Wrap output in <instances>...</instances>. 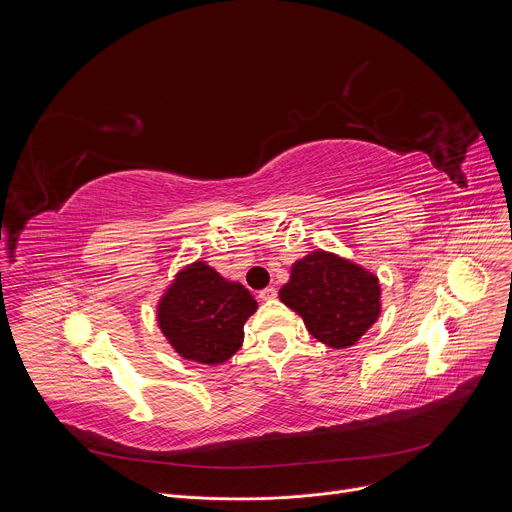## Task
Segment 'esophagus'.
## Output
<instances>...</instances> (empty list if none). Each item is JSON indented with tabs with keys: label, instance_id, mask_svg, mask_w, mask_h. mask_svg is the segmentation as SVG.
<instances>
[{
	"label": "esophagus",
	"instance_id": "obj_1",
	"mask_svg": "<svg viewBox=\"0 0 512 512\" xmlns=\"http://www.w3.org/2000/svg\"><path fill=\"white\" fill-rule=\"evenodd\" d=\"M275 296H277V289H275V287H265V289L259 291V298H261L263 302H269V300H273Z\"/></svg>",
	"mask_w": 512,
	"mask_h": 512
}]
</instances>
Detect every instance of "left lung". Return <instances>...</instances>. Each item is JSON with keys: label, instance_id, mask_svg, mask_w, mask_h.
<instances>
[{"label": "left lung", "instance_id": "left-lung-1", "mask_svg": "<svg viewBox=\"0 0 512 512\" xmlns=\"http://www.w3.org/2000/svg\"><path fill=\"white\" fill-rule=\"evenodd\" d=\"M279 300L330 348L354 346L381 314L379 277L336 253L314 251L291 265Z\"/></svg>", "mask_w": 512, "mask_h": 512}]
</instances>
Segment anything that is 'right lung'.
Returning a JSON list of instances; mask_svg holds the SVG:
<instances>
[{
  "instance_id": "add662e5",
  "label": "right lung",
  "mask_w": 512,
  "mask_h": 512,
  "mask_svg": "<svg viewBox=\"0 0 512 512\" xmlns=\"http://www.w3.org/2000/svg\"><path fill=\"white\" fill-rule=\"evenodd\" d=\"M257 302L239 281H229L204 261H194L158 302V326L170 346L186 360L221 364L243 344V326Z\"/></svg>"
}]
</instances>
